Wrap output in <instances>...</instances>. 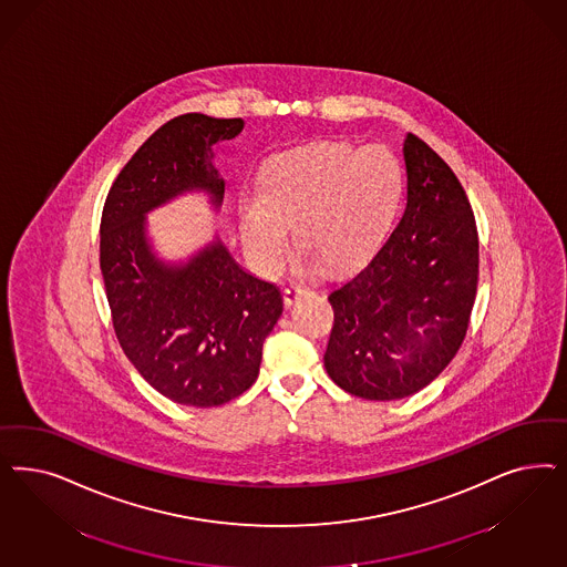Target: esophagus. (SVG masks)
Here are the masks:
<instances>
[{
  "label": "esophagus",
  "mask_w": 567,
  "mask_h": 567,
  "mask_svg": "<svg viewBox=\"0 0 567 567\" xmlns=\"http://www.w3.org/2000/svg\"><path fill=\"white\" fill-rule=\"evenodd\" d=\"M307 292H309V290H307L305 286H300V284H290V286L284 290V305H286V307H292L293 302Z\"/></svg>",
  "instance_id": "1"
}]
</instances>
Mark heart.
I'll return each mask as SVG.
<instances>
[{
    "mask_svg": "<svg viewBox=\"0 0 567 567\" xmlns=\"http://www.w3.org/2000/svg\"><path fill=\"white\" fill-rule=\"evenodd\" d=\"M401 198V166L384 146L317 142L277 156L260 196L239 202L244 250L262 274L298 244L329 269L363 262L384 238Z\"/></svg>",
    "mask_w": 567,
    "mask_h": 567,
    "instance_id": "obj_1",
    "label": "heart"
}]
</instances>
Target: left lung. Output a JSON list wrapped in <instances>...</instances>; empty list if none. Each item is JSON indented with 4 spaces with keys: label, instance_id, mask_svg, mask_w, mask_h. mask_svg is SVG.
<instances>
[{
    "label": "left lung",
    "instance_id": "1",
    "mask_svg": "<svg viewBox=\"0 0 567 567\" xmlns=\"http://www.w3.org/2000/svg\"><path fill=\"white\" fill-rule=\"evenodd\" d=\"M402 154L399 225L329 293L328 375L367 401H399L434 382L465 340L477 290V227L463 185L417 135H406Z\"/></svg>",
    "mask_w": 567,
    "mask_h": 567
}]
</instances>
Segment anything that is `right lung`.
I'll return each mask as SVG.
<instances>
[{"mask_svg": "<svg viewBox=\"0 0 567 567\" xmlns=\"http://www.w3.org/2000/svg\"><path fill=\"white\" fill-rule=\"evenodd\" d=\"M241 128L200 112L171 118L123 166L102 210L100 269L118 344L147 384L187 406H219L255 384L284 302L219 239L187 265H165L150 250L146 213L189 189L219 206L213 146Z\"/></svg>", "mask_w": 567, "mask_h": 567, "instance_id": "add662e5", "label": "right lung"}]
</instances>
